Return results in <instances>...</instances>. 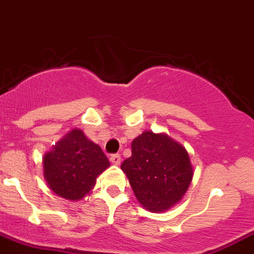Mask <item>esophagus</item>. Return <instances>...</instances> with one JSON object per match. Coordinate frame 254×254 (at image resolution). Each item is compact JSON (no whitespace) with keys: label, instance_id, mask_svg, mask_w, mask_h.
Returning <instances> with one entry per match:
<instances>
[{"label":"esophagus","instance_id":"34e87169","mask_svg":"<svg viewBox=\"0 0 254 254\" xmlns=\"http://www.w3.org/2000/svg\"><path fill=\"white\" fill-rule=\"evenodd\" d=\"M110 161H111L112 164H115V165H120V164H121V155H120V154H112V155L110 156Z\"/></svg>","mask_w":254,"mask_h":254}]
</instances>
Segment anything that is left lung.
Returning a JSON list of instances; mask_svg holds the SVG:
<instances>
[{"mask_svg": "<svg viewBox=\"0 0 254 254\" xmlns=\"http://www.w3.org/2000/svg\"><path fill=\"white\" fill-rule=\"evenodd\" d=\"M135 197L150 211H165L180 202L193 177L187 150L166 134L146 130L132 142L122 163Z\"/></svg>", "mask_w": 254, "mask_h": 254, "instance_id": "left-lung-1", "label": "left lung"}]
</instances>
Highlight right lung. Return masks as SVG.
I'll list each match as a JSON object with an SVG mask.
<instances>
[{"mask_svg": "<svg viewBox=\"0 0 254 254\" xmlns=\"http://www.w3.org/2000/svg\"><path fill=\"white\" fill-rule=\"evenodd\" d=\"M110 166L101 148L79 129H73L44 156V176L62 198L78 200L94 187L98 175Z\"/></svg>", "mask_w": 254, "mask_h": 254, "instance_id": "1", "label": "right lung"}]
</instances>
